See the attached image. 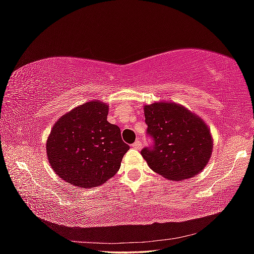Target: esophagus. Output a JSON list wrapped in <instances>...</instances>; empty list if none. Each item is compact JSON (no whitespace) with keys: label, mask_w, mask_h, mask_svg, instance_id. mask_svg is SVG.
<instances>
[{"label":"esophagus","mask_w":254,"mask_h":254,"mask_svg":"<svg viewBox=\"0 0 254 254\" xmlns=\"http://www.w3.org/2000/svg\"><path fill=\"white\" fill-rule=\"evenodd\" d=\"M131 146H132V148H134V149H140L141 146H142V143L140 141H135Z\"/></svg>","instance_id":"34e87169"}]
</instances>
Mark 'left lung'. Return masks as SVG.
<instances>
[{
	"label": "left lung",
	"mask_w": 254,
	"mask_h": 254,
	"mask_svg": "<svg viewBox=\"0 0 254 254\" xmlns=\"http://www.w3.org/2000/svg\"><path fill=\"white\" fill-rule=\"evenodd\" d=\"M152 144L141 150L153 172L182 180L203 170L212 153V136L205 123L182 106L153 103L144 107Z\"/></svg>",
	"instance_id": "8db88e82"
}]
</instances>
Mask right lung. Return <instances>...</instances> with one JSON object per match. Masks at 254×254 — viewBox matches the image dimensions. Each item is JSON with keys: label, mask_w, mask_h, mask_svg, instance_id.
I'll list each match as a JSON object with an SVG mask.
<instances>
[{"label": "right lung", "mask_w": 254, "mask_h": 254, "mask_svg": "<svg viewBox=\"0 0 254 254\" xmlns=\"http://www.w3.org/2000/svg\"><path fill=\"white\" fill-rule=\"evenodd\" d=\"M108 105L89 102L64 114L47 141L50 164L77 188L102 186L115 175L129 146L119 126L107 121Z\"/></svg>", "instance_id": "right-lung-1"}]
</instances>
